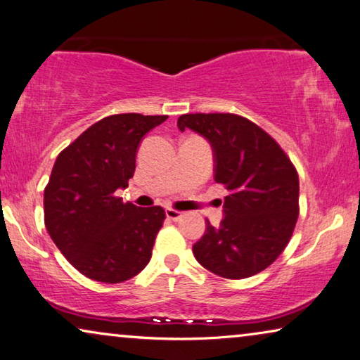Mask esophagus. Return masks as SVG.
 I'll use <instances>...</instances> for the list:
<instances>
[{"label":"esophagus","mask_w":360,"mask_h":360,"mask_svg":"<svg viewBox=\"0 0 360 360\" xmlns=\"http://www.w3.org/2000/svg\"><path fill=\"white\" fill-rule=\"evenodd\" d=\"M182 212L179 210H174V208H166V217H168L169 219H173V221H179V219L182 218Z\"/></svg>","instance_id":"esophagus-1"}]
</instances>
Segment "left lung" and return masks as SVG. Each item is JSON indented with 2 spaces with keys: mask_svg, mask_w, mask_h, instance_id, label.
Returning <instances> with one entry per match:
<instances>
[{
  "mask_svg": "<svg viewBox=\"0 0 360 360\" xmlns=\"http://www.w3.org/2000/svg\"><path fill=\"white\" fill-rule=\"evenodd\" d=\"M208 139L214 152V181L229 191L218 228L192 248L203 268L243 280L270 266L291 239L299 214V176L270 134L233 112H194L178 120Z\"/></svg>",
  "mask_w": 360,
  "mask_h": 360,
  "instance_id": "1",
  "label": "left lung"
}]
</instances>
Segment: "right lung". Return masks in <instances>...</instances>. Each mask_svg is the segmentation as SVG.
<instances>
[{
  "label": "right lung",
  "instance_id": "right-lung-1",
  "mask_svg": "<svg viewBox=\"0 0 360 360\" xmlns=\"http://www.w3.org/2000/svg\"><path fill=\"white\" fill-rule=\"evenodd\" d=\"M166 120L106 116L58 155L43 195L45 226L69 264L90 280H131L152 259L165 210L124 203L115 192L134 176L142 137Z\"/></svg>",
  "mask_w": 360,
  "mask_h": 360
}]
</instances>
